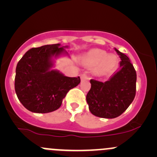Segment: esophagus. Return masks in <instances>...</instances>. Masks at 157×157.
I'll list each match as a JSON object with an SVG mask.
<instances>
[{
    "instance_id": "esophagus-1",
    "label": "esophagus",
    "mask_w": 157,
    "mask_h": 157,
    "mask_svg": "<svg viewBox=\"0 0 157 157\" xmlns=\"http://www.w3.org/2000/svg\"><path fill=\"white\" fill-rule=\"evenodd\" d=\"M80 79H81V80H89V79H90V77H89V76L87 75V74H80Z\"/></svg>"
}]
</instances>
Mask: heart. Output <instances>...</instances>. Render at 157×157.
I'll return each mask as SVG.
<instances>
[{"label":"heart","instance_id":"b5f03b06","mask_svg":"<svg viewBox=\"0 0 157 157\" xmlns=\"http://www.w3.org/2000/svg\"><path fill=\"white\" fill-rule=\"evenodd\" d=\"M83 62L90 68H95L99 76H105L113 72L118 65V58L115 55H108L102 49L94 48L83 55Z\"/></svg>","mask_w":157,"mask_h":157}]
</instances>
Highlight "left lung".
I'll list each match as a JSON object with an SVG mask.
<instances>
[{"label": "left lung", "mask_w": 157, "mask_h": 157, "mask_svg": "<svg viewBox=\"0 0 157 157\" xmlns=\"http://www.w3.org/2000/svg\"><path fill=\"white\" fill-rule=\"evenodd\" d=\"M115 50L121 60L120 70L104 83L90 80L91 88L86 95L90 112L99 118H115L121 115L136 95L135 69L127 55Z\"/></svg>", "instance_id": "8db88e82"}]
</instances>
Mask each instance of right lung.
Masks as SVG:
<instances>
[{
    "instance_id": "1",
    "label": "right lung",
    "mask_w": 157,
    "mask_h": 157,
    "mask_svg": "<svg viewBox=\"0 0 157 157\" xmlns=\"http://www.w3.org/2000/svg\"><path fill=\"white\" fill-rule=\"evenodd\" d=\"M67 46L60 44L33 48L19 61L16 68L15 91L20 102L30 112L48 113L60 108L71 89L80 83L78 77H65L55 70L52 56H58Z\"/></svg>"
}]
</instances>
